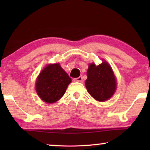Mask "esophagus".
<instances>
[{
	"instance_id": "34e87169",
	"label": "esophagus",
	"mask_w": 150,
	"mask_h": 150,
	"mask_svg": "<svg viewBox=\"0 0 150 150\" xmlns=\"http://www.w3.org/2000/svg\"><path fill=\"white\" fill-rule=\"evenodd\" d=\"M73 81L74 82H82L83 81V77L79 76L78 78H75V79H73Z\"/></svg>"
}]
</instances>
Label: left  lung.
<instances>
[{
	"label": "left lung",
	"mask_w": 150,
	"mask_h": 150,
	"mask_svg": "<svg viewBox=\"0 0 150 150\" xmlns=\"http://www.w3.org/2000/svg\"><path fill=\"white\" fill-rule=\"evenodd\" d=\"M85 86L93 98L104 102L111 98L116 89V81L110 65L105 61L98 66L91 63L87 72Z\"/></svg>",
	"instance_id": "8db88e82"
}]
</instances>
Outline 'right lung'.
<instances>
[{
	"label": "right lung",
	"instance_id": "1",
	"mask_svg": "<svg viewBox=\"0 0 150 150\" xmlns=\"http://www.w3.org/2000/svg\"><path fill=\"white\" fill-rule=\"evenodd\" d=\"M71 81L60 65L50 64L43 69L37 79V93L44 102L54 103L64 95Z\"/></svg>",
	"mask_w": 150,
	"mask_h": 150
}]
</instances>
